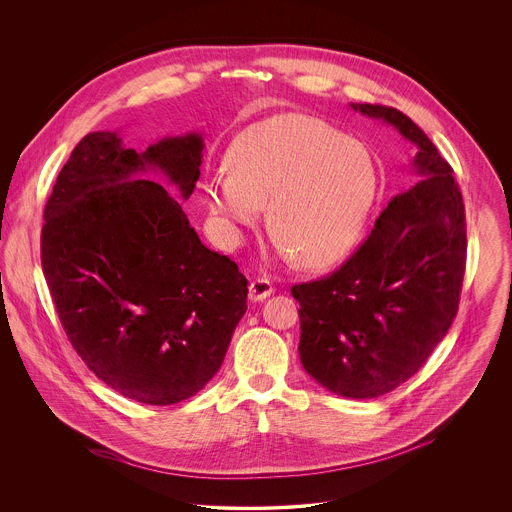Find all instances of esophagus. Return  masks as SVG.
<instances>
[{
  "label": "esophagus",
  "mask_w": 512,
  "mask_h": 512,
  "mask_svg": "<svg viewBox=\"0 0 512 512\" xmlns=\"http://www.w3.org/2000/svg\"><path fill=\"white\" fill-rule=\"evenodd\" d=\"M274 292L272 288V282L266 280V278H258V280H252L250 282V288H248V297L252 301H264L266 297H270Z\"/></svg>",
  "instance_id": "esophagus-1"
}]
</instances>
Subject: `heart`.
<instances>
[{
    "instance_id": "1",
    "label": "heart",
    "mask_w": 512,
    "mask_h": 512,
    "mask_svg": "<svg viewBox=\"0 0 512 512\" xmlns=\"http://www.w3.org/2000/svg\"><path fill=\"white\" fill-rule=\"evenodd\" d=\"M226 165L203 183L222 240L238 244L268 203L276 250L311 268L351 252L378 193L370 151L305 114H280L244 128L228 146Z\"/></svg>"
}]
</instances>
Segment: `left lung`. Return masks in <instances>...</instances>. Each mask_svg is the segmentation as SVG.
<instances>
[{
    "label": "left lung",
    "mask_w": 512,
    "mask_h": 512,
    "mask_svg": "<svg viewBox=\"0 0 512 512\" xmlns=\"http://www.w3.org/2000/svg\"><path fill=\"white\" fill-rule=\"evenodd\" d=\"M416 146V183L390 199L331 276L297 284L299 359L327 390L382 396L414 376L457 315L467 260L465 209L451 165L400 110L351 104Z\"/></svg>",
    "instance_id": "obj_1"
}]
</instances>
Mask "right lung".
Here are the masks:
<instances>
[{
	"mask_svg": "<svg viewBox=\"0 0 512 512\" xmlns=\"http://www.w3.org/2000/svg\"><path fill=\"white\" fill-rule=\"evenodd\" d=\"M203 138H163L138 153L116 132L74 147L45 205L41 264L63 329L104 384L169 406L217 374L246 313L248 282L209 250L179 201L201 175Z\"/></svg>",
	"mask_w": 512,
	"mask_h": 512,
	"instance_id": "1",
	"label": "right lung"
}]
</instances>
